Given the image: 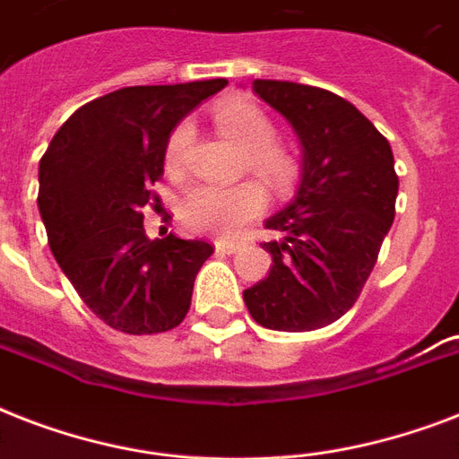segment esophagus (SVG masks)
<instances>
[{
    "label": "esophagus",
    "mask_w": 459,
    "mask_h": 459,
    "mask_svg": "<svg viewBox=\"0 0 459 459\" xmlns=\"http://www.w3.org/2000/svg\"><path fill=\"white\" fill-rule=\"evenodd\" d=\"M243 247V243H236V240H219L216 243V250L223 252V255H233V252H238Z\"/></svg>",
    "instance_id": "obj_1"
}]
</instances>
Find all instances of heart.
Segmentation results:
<instances>
[{
	"label": "heart",
	"instance_id": "heart-1",
	"mask_svg": "<svg viewBox=\"0 0 459 459\" xmlns=\"http://www.w3.org/2000/svg\"><path fill=\"white\" fill-rule=\"evenodd\" d=\"M216 128L245 150V161L257 173L264 186L283 193L295 180L298 161L288 147L273 140L276 128L272 118L247 100H229L214 109ZM190 143L187 124H178L171 131L164 147V161L169 171H178ZM264 209V193L257 183H240L233 187L197 183L183 197V219L193 230L212 236H233L250 223Z\"/></svg>",
	"mask_w": 459,
	"mask_h": 459
}]
</instances>
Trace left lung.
<instances>
[{
	"mask_svg": "<svg viewBox=\"0 0 459 459\" xmlns=\"http://www.w3.org/2000/svg\"><path fill=\"white\" fill-rule=\"evenodd\" d=\"M252 92L295 128L302 180L266 221L272 269L243 293L252 319L273 331H314L355 305L395 219L398 173L388 140L328 90L255 81Z\"/></svg>",
	"mask_w": 459,
	"mask_h": 459,
	"instance_id": "left-lung-1",
	"label": "left lung"
}]
</instances>
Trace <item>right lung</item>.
<instances>
[{"mask_svg": "<svg viewBox=\"0 0 459 459\" xmlns=\"http://www.w3.org/2000/svg\"><path fill=\"white\" fill-rule=\"evenodd\" d=\"M226 78L135 85L74 111L39 159L38 207L61 272L107 326L131 335L171 331L186 319L195 276L214 247L147 238L143 207L159 197L173 126Z\"/></svg>", "mask_w": 459, "mask_h": 459, "instance_id": "right-lung-1", "label": "right lung"}]
</instances>
